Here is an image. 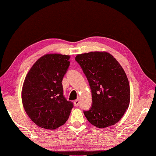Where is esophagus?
Here are the masks:
<instances>
[{"label":"esophagus","instance_id":"obj_1","mask_svg":"<svg viewBox=\"0 0 156 156\" xmlns=\"http://www.w3.org/2000/svg\"><path fill=\"white\" fill-rule=\"evenodd\" d=\"M79 103H80V101H79V99L75 100V101H74V105H75V106H76V107H77V106H79Z\"/></svg>","mask_w":156,"mask_h":156}]
</instances>
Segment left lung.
<instances>
[{"label":"left lung","mask_w":156,"mask_h":156,"mask_svg":"<svg viewBox=\"0 0 156 156\" xmlns=\"http://www.w3.org/2000/svg\"><path fill=\"white\" fill-rule=\"evenodd\" d=\"M75 60L86 75L92 91V106L84 111L85 116L99 128L115 124L130 105V85L124 70L106 51L78 54Z\"/></svg>","instance_id":"left-lung-1"}]
</instances>
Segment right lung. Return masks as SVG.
<instances>
[{"mask_svg":"<svg viewBox=\"0 0 156 156\" xmlns=\"http://www.w3.org/2000/svg\"><path fill=\"white\" fill-rule=\"evenodd\" d=\"M70 55L48 54L32 65L22 90L26 114L39 127L55 130L65 124L73 107L63 95L62 81L66 74Z\"/></svg>","mask_w":156,"mask_h":156,"instance_id":"add662e5","label":"right lung"}]
</instances>
